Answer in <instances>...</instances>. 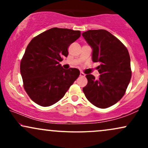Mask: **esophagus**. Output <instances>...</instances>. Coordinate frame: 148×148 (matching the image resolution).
Masks as SVG:
<instances>
[{"mask_svg":"<svg viewBox=\"0 0 148 148\" xmlns=\"http://www.w3.org/2000/svg\"><path fill=\"white\" fill-rule=\"evenodd\" d=\"M86 76V74H85L84 72H80V76H82V77H84V76Z\"/></svg>","mask_w":148,"mask_h":148,"instance_id":"1","label":"esophagus"}]
</instances>
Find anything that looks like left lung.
I'll use <instances>...</instances> for the list:
<instances>
[{
	"mask_svg": "<svg viewBox=\"0 0 148 148\" xmlns=\"http://www.w3.org/2000/svg\"><path fill=\"white\" fill-rule=\"evenodd\" d=\"M82 35L92 49V61L100 62L99 79L86 74L88 84L83 91L94 106L108 108L122 99L130 84V54L126 47L106 30H89Z\"/></svg>",
	"mask_w": 148,
	"mask_h": 148,
	"instance_id": "1",
	"label": "left lung"
}]
</instances>
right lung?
<instances>
[{
	"instance_id": "1",
	"label": "right lung",
	"mask_w": 148,
	"mask_h": 148,
	"mask_svg": "<svg viewBox=\"0 0 148 148\" xmlns=\"http://www.w3.org/2000/svg\"><path fill=\"white\" fill-rule=\"evenodd\" d=\"M80 36L79 30L53 28L28 44L20 71L23 88L34 102L42 106L54 104L79 77V69H64L60 62L68 56L69 46Z\"/></svg>"
}]
</instances>
